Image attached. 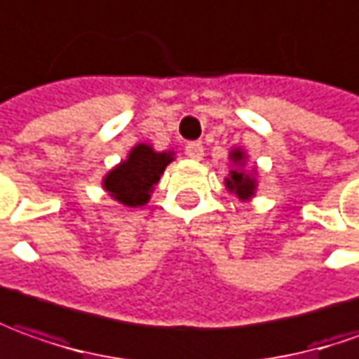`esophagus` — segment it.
I'll use <instances>...</instances> for the list:
<instances>
[{
  "mask_svg": "<svg viewBox=\"0 0 359 359\" xmlns=\"http://www.w3.org/2000/svg\"><path fill=\"white\" fill-rule=\"evenodd\" d=\"M184 153L189 155L190 159L200 161L202 157H204V147H202V143H198V141H192V143H187Z\"/></svg>",
  "mask_w": 359,
  "mask_h": 359,
  "instance_id": "1",
  "label": "esophagus"
}]
</instances>
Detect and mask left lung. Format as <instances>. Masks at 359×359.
I'll list each match as a JSON object with an SVG mask.
<instances>
[{"label":"left lung","mask_w":359,"mask_h":359,"mask_svg":"<svg viewBox=\"0 0 359 359\" xmlns=\"http://www.w3.org/2000/svg\"><path fill=\"white\" fill-rule=\"evenodd\" d=\"M231 159H233V163L243 161L241 151H233V153H231ZM226 187H228L231 192H236L240 198H250L251 194H253V189H255V182H253L251 177L243 175L241 170H230V179H226Z\"/></svg>","instance_id":"obj_1"}]
</instances>
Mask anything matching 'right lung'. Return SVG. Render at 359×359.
<instances>
[{
	"label": "right lung",
	"mask_w": 359,
	"mask_h": 359,
	"mask_svg": "<svg viewBox=\"0 0 359 359\" xmlns=\"http://www.w3.org/2000/svg\"><path fill=\"white\" fill-rule=\"evenodd\" d=\"M170 161L169 153H157L149 145H137L129 153L128 161L106 177L104 187L121 204L143 206Z\"/></svg>",
	"instance_id": "1"
}]
</instances>
